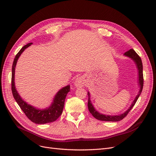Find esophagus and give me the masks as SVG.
Returning <instances> with one entry per match:
<instances>
[{
	"label": "esophagus",
	"mask_w": 156,
	"mask_h": 156,
	"mask_svg": "<svg viewBox=\"0 0 156 156\" xmlns=\"http://www.w3.org/2000/svg\"><path fill=\"white\" fill-rule=\"evenodd\" d=\"M75 85L76 86V87H81L83 85V80L81 78H77L75 79Z\"/></svg>",
	"instance_id": "obj_1"
}]
</instances>
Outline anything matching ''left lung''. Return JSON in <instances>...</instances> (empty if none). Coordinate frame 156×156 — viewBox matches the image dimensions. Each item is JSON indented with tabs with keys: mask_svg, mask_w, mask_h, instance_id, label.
I'll list each match as a JSON object with an SVG mask.
<instances>
[{
	"mask_svg": "<svg viewBox=\"0 0 156 156\" xmlns=\"http://www.w3.org/2000/svg\"><path fill=\"white\" fill-rule=\"evenodd\" d=\"M124 55L127 56V57L131 58L132 60H134V62L136 64V66H137V68L139 70V85L140 87V90L139 91V93L137 95H136L133 103H132V104L131 105L130 107L125 112H124L123 114H121L120 115H116V116H110V115H102V114H101V113L98 112L95 109V108H94V106L92 104L90 100V93L88 92L87 94L88 96V110H89L90 112L92 115V116L98 120H100L101 121L117 122V121H120L123 119H124V118L127 116V115L128 114L129 112L131 111V108H133V107L135 105V103L136 102V101H137L139 96L140 95L141 92H142V90H143L144 79H143V63H142V60H141L140 57L133 49H131L129 51L126 52V53H124Z\"/></svg>",
	"mask_w": 156,
	"mask_h": 156,
	"instance_id": "8db88e82",
	"label": "left lung"
}]
</instances>
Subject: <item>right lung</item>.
<instances>
[{
	"instance_id": "right-lung-1",
	"label": "right lung",
	"mask_w": 156,
	"mask_h": 156,
	"mask_svg": "<svg viewBox=\"0 0 156 156\" xmlns=\"http://www.w3.org/2000/svg\"><path fill=\"white\" fill-rule=\"evenodd\" d=\"M31 44H32L29 43L23 46L21 49L18 52L15 58H14L12 65V92L14 99H15L22 111L24 112L28 119L35 124H44L56 120V119L62 114L64 106L65 99L67 94L70 90V86L68 85L60 90L55 95L53 102L52 103L51 105L49 108H45V109H37V108H36L33 106L29 105L27 103L22 100V98L19 95L16 90L15 83H14L15 68L17 60L21 54L25 51V49L29 48Z\"/></svg>"
}]
</instances>
